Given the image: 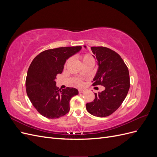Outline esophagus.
<instances>
[{
	"instance_id": "1",
	"label": "esophagus",
	"mask_w": 157,
	"mask_h": 157,
	"mask_svg": "<svg viewBox=\"0 0 157 157\" xmlns=\"http://www.w3.org/2000/svg\"><path fill=\"white\" fill-rule=\"evenodd\" d=\"M84 92V90H78V93H79V94H82V93H83Z\"/></svg>"
}]
</instances>
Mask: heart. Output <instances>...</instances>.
Listing matches in <instances>:
<instances>
[{
    "label": "heart",
    "instance_id": "heart-1",
    "mask_svg": "<svg viewBox=\"0 0 157 157\" xmlns=\"http://www.w3.org/2000/svg\"><path fill=\"white\" fill-rule=\"evenodd\" d=\"M80 59H81L84 65V64H89V63L92 64V65L94 64V61H95L94 58H93V56L92 55H90L89 54H85L82 55L80 57ZM70 60L71 59H69L67 61V62H66V63H65V65L69 62ZM77 84L78 86H82V84H83V83H82L81 80H78V81L77 82Z\"/></svg>",
    "mask_w": 157,
    "mask_h": 157
}]
</instances>
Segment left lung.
Masks as SVG:
<instances>
[{
  "instance_id": "left-lung-1",
  "label": "left lung",
  "mask_w": 157,
  "mask_h": 157,
  "mask_svg": "<svg viewBox=\"0 0 157 157\" xmlns=\"http://www.w3.org/2000/svg\"><path fill=\"white\" fill-rule=\"evenodd\" d=\"M91 50L99 66L92 86L101 85L105 90L95 93L94 101L86 107L91 115L105 117L117 110L126 98L130 84L129 71L116 52L103 46H93Z\"/></svg>"
}]
</instances>
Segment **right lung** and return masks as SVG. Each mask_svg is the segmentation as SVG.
I'll return each instance as SVG.
<instances>
[{"mask_svg": "<svg viewBox=\"0 0 157 157\" xmlns=\"http://www.w3.org/2000/svg\"><path fill=\"white\" fill-rule=\"evenodd\" d=\"M81 48L69 46L46 50L32 61L25 80L26 92L33 105L44 117L58 118L69 111L71 99L78 91L69 87L59 90L56 86V76L62 73L66 60Z\"/></svg>", "mask_w": 157, "mask_h": 157, "instance_id": "obj_1", "label": "right lung"}]
</instances>
